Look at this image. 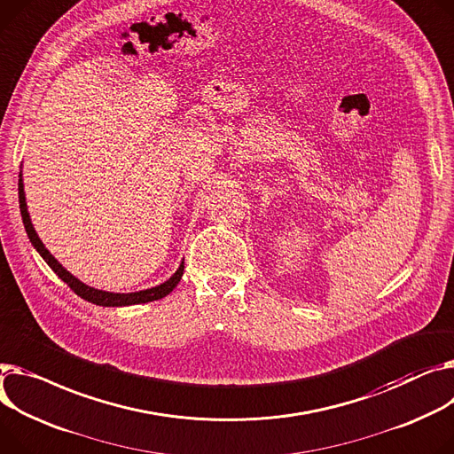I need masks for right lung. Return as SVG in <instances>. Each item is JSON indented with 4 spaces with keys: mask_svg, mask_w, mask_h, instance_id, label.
I'll return each instance as SVG.
<instances>
[{
    "mask_svg": "<svg viewBox=\"0 0 454 454\" xmlns=\"http://www.w3.org/2000/svg\"><path fill=\"white\" fill-rule=\"evenodd\" d=\"M18 199H20V211H21V219H23V226L25 231L28 235V240L33 243V247L36 248V252L43 257V261L51 266V270L54 274L62 279L64 283H67L71 286V290L80 295L82 299L89 301V303L98 305V307H129V305H140V303H149V301H157L166 297L169 292H173V288L180 283L184 274V261L180 262V266L176 268L175 274L153 286V288H145L140 292H128V294H120V292H106V290H98L89 286L85 283H82L78 278H74L69 270H66L62 264L58 262V259H54V255L45 248V245L42 243V239L38 237L33 221H30L28 209H27V200H25V188H23V178H21V171H20V180H18Z\"/></svg>",
    "mask_w": 454,
    "mask_h": 454,
    "instance_id": "right-lung-1",
    "label": "right lung"
}]
</instances>
